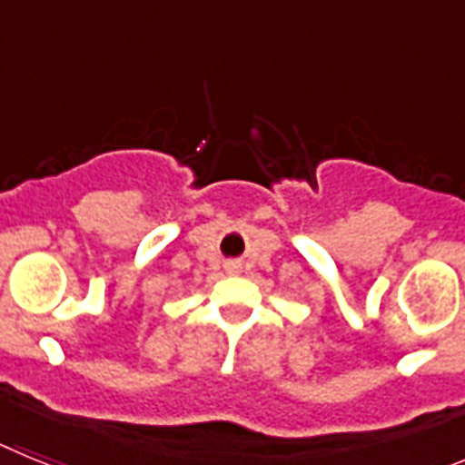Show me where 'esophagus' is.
<instances>
[{
	"label": "esophagus",
	"mask_w": 465,
	"mask_h": 465,
	"mask_svg": "<svg viewBox=\"0 0 465 465\" xmlns=\"http://www.w3.org/2000/svg\"><path fill=\"white\" fill-rule=\"evenodd\" d=\"M232 270H235V268H230V272H232Z\"/></svg>",
	"instance_id": "obj_1"
}]
</instances>
